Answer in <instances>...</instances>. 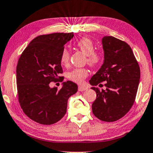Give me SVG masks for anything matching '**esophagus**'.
Wrapping results in <instances>:
<instances>
[{
	"label": "esophagus",
	"mask_w": 153,
	"mask_h": 153,
	"mask_svg": "<svg viewBox=\"0 0 153 153\" xmlns=\"http://www.w3.org/2000/svg\"><path fill=\"white\" fill-rule=\"evenodd\" d=\"M87 89V87H84V86H79V91H85Z\"/></svg>",
	"instance_id": "1"
}]
</instances>
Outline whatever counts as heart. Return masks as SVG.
Instances as JSON below:
<instances>
[{"mask_svg": "<svg viewBox=\"0 0 153 153\" xmlns=\"http://www.w3.org/2000/svg\"><path fill=\"white\" fill-rule=\"evenodd\" d=\"M76 46L87 56V63L89 66L95 67L100 65L102 61V55L100 52L94 51V42L88 37H83L76 42ZM69 59V53L66 48L63 50L60 56V62L62 65H66ZM88 76V71L84 68L74 69L67 74L69 79L76 83H82Z\"/></svg>", "mask_w": 153, "mask_h": 153, "instance_id": "obj_1", "label": "heart"}]
</instances>
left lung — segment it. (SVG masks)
<instances>
[{"label": "left lung", "mask_w": 153, "mask_h": 153, "mask_svg": "<svg viewBox=\"0 0 153 153\" xmlns=\"http://www.w3.org/2000/svg\"><path fill=\"white\" fill-rule=\"evenodd\" d=\"M104 63L93 75L91 86H103L105 90L91 87L97 98L91 108L96 117L104 122L120 120L130 111L135 100L140 79V69L132 48L125 41L113 36L102 40Z\"/></svg>", "instance_id": "left-lung-1"}]
</instances>
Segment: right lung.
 <instances>
[{
    "instance_id": "obj_1",
    "label": "right lung",
    "mask_w": 153,
    "mask_h": 153,
    "mask_svg": "<svg viewBox=\"0 0 153 153\" xmlns=\"http://www.w3.org/2000/svg\"><path fill=\"white\" fill-rule=\"evenodd\" d=\"M73 33L41 35L30 42L21 55L16 67L19 102L30 120L49 125L65 115L68 100L78 90L76 84L63 82L61 89L50 82L64 78L60 56Z\"/></svg>"
}]
</instances>
